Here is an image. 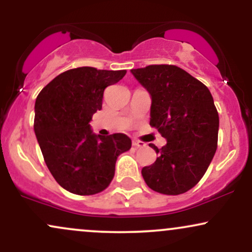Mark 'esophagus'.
<instances>
[{
    "mask_svg": "<svg viewBox=\"0 0 252 252\" xmlns=\"http://www.w3.org/2000/svg\"><path fill=\"white\" fill-rule=\"evenodd\" d=\"M132 146L137 147V148H140V147L146 146V143L142 142V141H132Z\"/></svg>",
    "mask_w": 252,
    "mask_h": 252,
    "instance_id": "esophagus-1",
    "label": "esophagus"
}]
</instances>
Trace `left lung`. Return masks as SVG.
<instances>
[{"label": "left lung", "mask_w": 252, "mask_h": 252, "mask_svg": "<svg viewBox=\"0 0 252 252\" xmlns=\"http://www.w3.org/2000/svg\"><path fill=\"white\" fill-rule=\"evenodd\" d=\"M152 96L150 126L167 144L153 164L142 168L149 189L178 195L195 186L217 150L219 116L206 85L175 65H149L131 70Z\"/></svg>", "instance_id": "1"}]
</instances>
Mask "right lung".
I'll use <instances>...</instances> for the list:
<instances>
[{
	"label": "right lung",
	"instance_id": "obj_1",
	"mask_svg": "<svg viewBox=\"0 0 252 252\" xmlns=\"http://www.w3.org/2000/svg\"><path fill=\"white\" fill-rule=\"evenodd\" d=\"M126 71L72 68L54 78L37 94L34 131L43 160L63 189L92 195L109 186L118 155L131 148L122 132L92 134L90 121L102 109L104 90Z\"/></svg>",
	"mask_w": 252,
	"mask_h": 252
}]
</instances>
